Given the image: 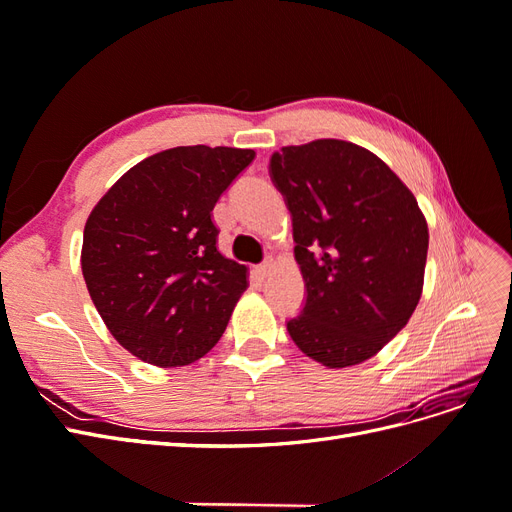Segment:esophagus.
I'll return each mask as SVG.
<instances>
[{"mask_svg": "<svg viewBox=\"0 0 512 512\" xmlns=\"http://www.w3.org/2000/svg\"><path fill=\"white\" fill-rule=\"evenodd\" d=\"M273 269H275V262L273 260H265V262H262V265L256 267V273L262 277V280H265V277L271 275Z\"/></svg>", "mask_w": 512, "mask_h": 512, "instance_id": "esophagus-1", "label": "esophagus"}]
</instances>
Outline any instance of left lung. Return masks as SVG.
<instances>
[{
	"mask_svg": "<svg viewBox=\"0 0 512 512\" xmlns=\"http://www.w3.org/2000/svg\"><path fill=\"white\" fill-rule=\"evenodd\" d=\"M271 179L292 215L307 299L288 333L324 367L359 365L406 327L423 294L429 230L376 153L337 138L282 147Z\"/></svg>",
	"mask_w": 512,
	"mask_h": 512,
	"instance_id": "8db88e82",
	"label": "left lung"
}]
</instances>
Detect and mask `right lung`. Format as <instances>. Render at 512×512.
Instances as JSON below:
<instances>
[{"label":"right lung","mask_w":512,"mask_h":512,"mask_svg":"<svg viewBox=\"0 0 512 512\" xmlns=\"http://www.w3.org/2000/svg\"><path fill=\"white\" fill-rule=\"evenodd\" d=\"M254 149L173 147L145 158L91 209L81 250L106 329L158 367L198 361L220 342L247 267L218 250L213 207Z\"/></svg>","instance_id":"right-lung-1"}]
</instances>
